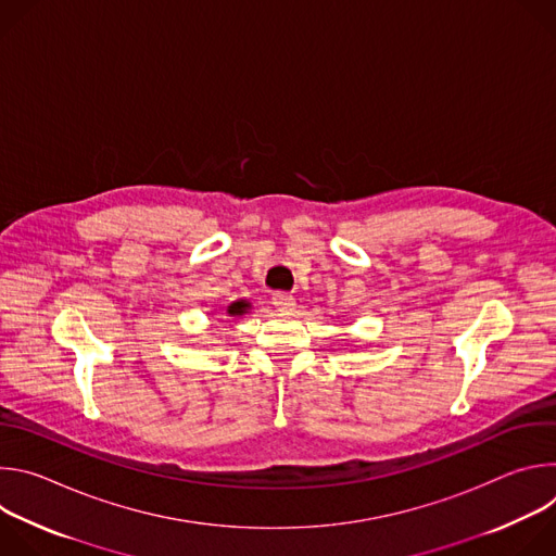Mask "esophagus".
<instances>
[{
  "label": "esophagus",
  "mask_w": 556,
  "mask_h": 556,
  "mask_svg": "<svg viewBox=\"0 0 556 556\" xmlns=\"http://www.w3.org/2000/svg\"><path fill=\"white\" fill-rule=\"evenodd\" d=\"M273 303H275V307L281 309V312H290V309H294V305H296L294 296H292V294H286V292H277V294L273 296Z\"/></svg>",
  "instance_id": "obj_1"
}]
</instances>
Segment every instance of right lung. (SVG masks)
<instances>
[{
  "instance_id": "right-lung-1",
  "label": "right lung",
  "mask_w": 556,
  "mask_h": 556,
  "mask_svg": "<svg viewBox=\"0 0 556 556\" xmlns=\"http://www.w3.org/2000/svg\"><path fill=\"white\" fill-rule=\"evenodd\" d=\"M249 307H251L249 301H235V303L228 305V314H230V316H242Z\"/></svg>"
}]
</instances>
